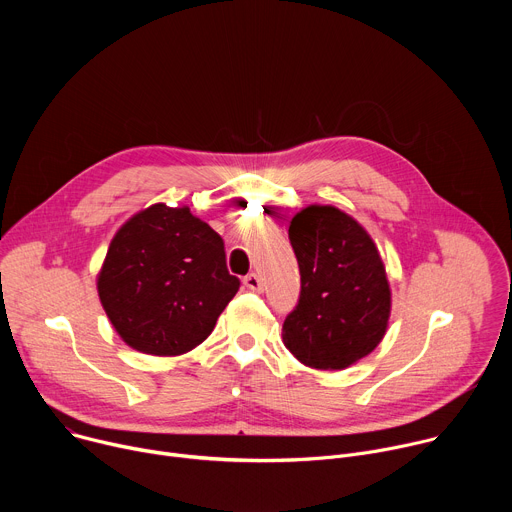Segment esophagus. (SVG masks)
Instances as JSON below:
<instances>
[{
    "label": "esophagus",
    "mask_w": 512,
    "mask_h": 512,
    "mask_svg": "<svg viewBox=\"0 0 512 512\" xmlns=\"http://www.w3.org/2000/svg\"><path fill=\"white\" fill-rule=\"evenodd\" d=\"M243 283H245V287L251 289V291H263V281H261V277H259L257 273H249V275L243 279Z\"/></svg>",
    "instance_id": "obj_1"
}]
</instances>
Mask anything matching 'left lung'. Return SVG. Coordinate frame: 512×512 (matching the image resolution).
Segmentation results:
<instances>
[{
	"instance_id": "obj_1",
	"label": "left lung",
	"mask_w": 512,
	"mask_h": 512,
	"mask_svg": "<svg viewBox=\"0 0 512 512\" xmlns=\"http://www.w3.org/2000/svg\"><path fill=\"white\" fill-rule=\"evenodd\" d=\"M302 291L283 322V344L302 364L342 371L371 354L391 316V287L371 235L330 204H310L289 223Z\"/></svg>"
}]
</instances>
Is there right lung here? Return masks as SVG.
Listing matches in <instances>:
<instances>
[{
	"label": "right lung",
	"mask_w": 512,
	"mask_h": 512,
	"mask_svg": "<svg viewBox=\"0 0 512 512\" xmlns=\"http://www.w3.org/2000/svg\"><path fill=\"white\" fill-rule=\"evenodd\" d=\"M225 243L188 206L152 204L125 221L97 275L101 306L137 352L178 356L204 342L239 291Z\"/></svg>",
	"instance_id": "obj_1"
}]
</instances>
